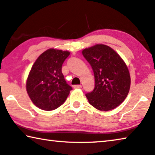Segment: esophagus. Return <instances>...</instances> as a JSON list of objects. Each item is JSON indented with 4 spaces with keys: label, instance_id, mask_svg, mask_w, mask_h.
Here are the masks:
<instances>
[{
    "label": "esophagus",
    "instance_id": "obj_1",
    "mask_svg": "<svg viewBox=\"0 0 155 155\" xmlns=\"http://www.w3.org/2000/svg\"><path fill=\"white\" fill-rule=\"evenodd\" d=\"M73 87H74V89H81L82 88V85H74L73 86Z\"/></svg>",
    "mask_w": 155,
    "mask_h": 155
}]
</instances>
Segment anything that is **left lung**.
<instances>
[{"label": "left lung", "mask_w": 155, "mask_h": 155, "mask_svg": "<svg viewBox=\"0 0 155 155\" xmlns=\"http://www.w3.org/2000/svg\"><path fill=\"white\" fill-rule=\"evenodd\" d=\"M82 54L91 65L95 87L87 93L90 104L101 111L117 107L130 91V75L124 61L111 48L97 44L83 50Z\"/></svg>", "instance_id": "obj_1"}]
</instances>
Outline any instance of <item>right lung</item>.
<instances>
[{
  "label": "right lung",
  "mask_w": 155,
  "mask_h": 155,
  "mask_svg": "<svg viewBox=\"0 0 155 155\" xmlns=\"http://www.w3.org/2000/svg\"><path fill=\"white\" fill-rule=\"evenodd\" d=\"M69 54V52L61 50H47L31 68L26 89L33 103L43 110L58 108L72 90L61 72L64 61Z\"/></svg>",
  "instance_id": "add662e5"
}]
</instances>
